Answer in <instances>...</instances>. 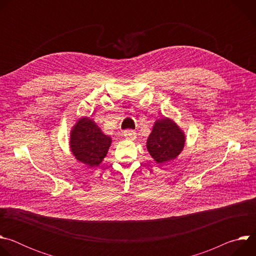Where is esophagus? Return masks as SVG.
<instances>
[{"label":"esophagus","instance_id":"esophagus-1","mask_svg":"<svg viewBox=\"0 0 256 256\" xmlns=\"http://www.w3.org/2000/svg\"><path fill=\"white\" fill-rule=\"evenodd\" d=\"M124 136L126 140H134L136 136V132L132 130H126L124 132Z\"/></svg>","mask_w":256,"mask_h":256}]
</instances>
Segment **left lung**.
<instances>
[{"mask_svg": "<svg viewBox=\"0 0 256 256\" xmlns=\"http://www.w3.org/2000/svg\"><path fill=\"white\" fill-rule=\"evenodd\" d=\"M186 134L175 122L168 118L156 120L147 140V150L160 165L173 161L182 152Z\"/></svg>", "mask_w": 256, "mask_h": 256, "instance_id": "left-lung-1", "label": "left lung"}]
</instances>
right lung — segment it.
<instances>
[{
  "label": "right lung",
  "mask_w": 256,
  "mask_h": 256,
  "mask_svg": "<svg viewBox=\"0 0 256 256\" xmlns=\"http://www.w3.org/2000/svg\"><path fill=\"white\" fill-rule=\"evenodd\" d=\"M112 142L90 118H81L70 132V148L75 158L88 167L98 166Z\"/></svg>",
  "instance_id": "obj_1"
}]
</instances>
